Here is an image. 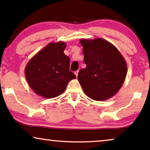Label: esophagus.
<instances>
[{
    "mask_svg": "<svg viewBox=\"0 0 150 150\" xmlns=\"http://www.w3.org/2000/svg\"><path fill=\"white\" fill-rule=\"evenodd\" d=\"M78 73H79V71H75V75H76V77H77V75H78Z\"/></svg>",
    "mask_w": 150,
    "mask_h": 150,
    "instance_id": "esophagus-1",
    "label": "esophagus"
}]
</instances>
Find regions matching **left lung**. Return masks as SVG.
Returning <instances> with one entry per match:
<instances>
[{"label": "left lung", "instance_id": "8db88e82", "mask_svg": "<svg viewBox=\"0 0 150 150\" xmlns=\"http://www.w3.org/2000/svg\"><path fill=\"white\" fill-rule=\"evenodd\" d=\"M86 69L77 79L83 92L95 101L112 97L122 86L127 75V64L112 44L102 38L81 39Z\"/></svg>", "mask_w": 150, "mask_h": 150}]
</instances>
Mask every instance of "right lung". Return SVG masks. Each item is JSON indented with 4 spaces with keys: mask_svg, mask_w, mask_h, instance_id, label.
<instances>
[{
    "mask_svg": "<svg viewBox=\"0 0 150 150\" xmlns=\"http://www.w3.org/2000/svg\"><path fill=\"white\" fill-rule=\"evenodd\" d=\"M64 42H50L29 61L25 69L28 84L44 98L61 95L76 76L69 70L70 59L64 53Z\"/></svg>",
    "mask_w": 150,
    "mask_h": 150,
    "instance_id": "add662e5",
    "label": "right lung"
}]
</instances>
